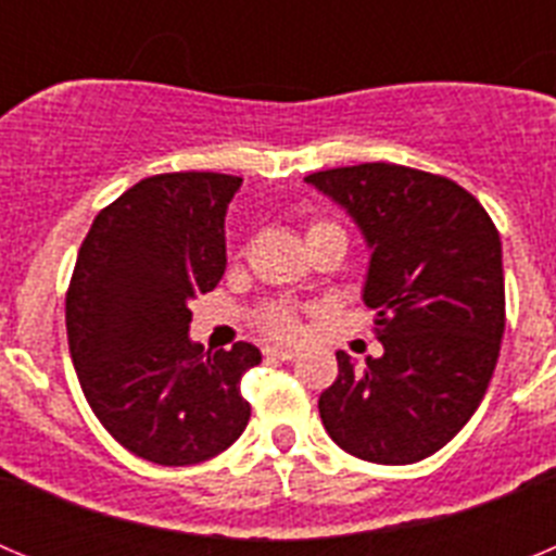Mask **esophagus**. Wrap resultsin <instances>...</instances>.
Returning <instances> with one entry per match:
<instances>
[{
	"label": "esophagus",
	"instance_id": "1",
	"mask_svg": "<svg viewBox=\"0 0 556 556\" xmlns=\"http://www.w3.org/2000/svg\"><path fill=\"white\" fill-rule=\"evenodd\" d=\"M264 356H267V358H281V362H292V358L298 356V348L269 345V348H264Z\"/></svg>",
	"mask_w": 556,
	"mask_h": 556
}]
</instances>
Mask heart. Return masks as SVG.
<instances>
[{
  "mask_svg": "<svg viewBox=\"0 0 556 556\" xmlns=\"http://www.w3.org/2000/svg\"><path fill=\"white\" fill-rule=\"evenodd\" d=\"M331 230H342L337 223H328V219H312L306 228V242L308 239H317L323 233H331ZM255 326L258 331H264L273 339H298L303 331V314L294 303L287 301H267L255 308Z\"/></svg>",
  "mask_w": 556,
  "mask_h": 556,
  "instance_id": "b5f03b06",
  "label": "heart"
}]
</instances>
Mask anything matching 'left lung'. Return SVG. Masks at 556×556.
Segmentation results:
<instances>
[{
	"label": "left lung",
	"instance_id": "1",
	"mask_svg": "<svg viewBox=\"0 0 556 556\" xmlns=\"http://www.w3.org/2000/svg\"><path fill=\"white\" fill-rule=\"evenodd\" d=\"M372 248L365 303L384 356L320 395L328 437L376 465H412L443 448L488 392L507 323L501 239L468 189L401 164L308 175Z\"/></svg>",
	"mask_w": 556,
	"mask_h": 556
}]
</instances>
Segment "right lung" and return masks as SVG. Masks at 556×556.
Here are the masks:
<instances>
[{
    "mask_svg": "<svg viewBox=\"0 0 556 556\" xmlns=\"http://www.w3.org/2000/svg\"><path fill=\"white\" fill-rule=\"evenodd\" d=\"M242 178L164 172L97 214L66 289L68 353L108 434L155 465L223 454L250 420L242 376L262 362L236 342L189 339L198 294L225 273V211Z\"/></svg>",
    "mask_w": 556,
    "mask_h": 556,
    "instance_id": "1",
    "label": "right lung"
}]
</instances>
